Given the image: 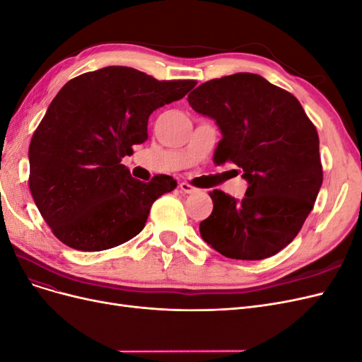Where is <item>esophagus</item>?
Listing matches in <instances>:
<instances>
[{
    "instance_id": "obj_1",
    "label": "esophagus",
    "mask_w": 362,
    "mask_h": 362,
    "mask_svg": "<svg viewBox=\"0 0 362 362\" xmlns=\"http://www.w3.org/2000/svg\"><path fill=\"white\" fill-rule=\"evenodd\" d=\"M178 189H180L182 193H187V194H192V193H198V192H199V189L193 187V185H192V184H189V182H180Z\"/></svg>"
}]
</instances>
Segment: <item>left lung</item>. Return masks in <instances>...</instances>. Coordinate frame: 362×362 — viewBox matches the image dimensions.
Masks as SVG:
<instances>
[{
    "label": "left lung",
    "instance_id": "obj_1",
    "mask_svg": "<svg viewBox=\"0 0 362 362\" xmlns=\"http://www.w3.org/2000/svg\"><path fill=\"white\" fill-rule=\"evenodd\" d=\"M187 101L221 129L214 163L237 164L249 184L242 201L210 192L204 242L226 258L278 254L299 234L323 182L314 124L290 92L249 72L206 81Z\"/></svg>",
    "mask_w": 362,
    "mask_h": 362
}]
</instances>
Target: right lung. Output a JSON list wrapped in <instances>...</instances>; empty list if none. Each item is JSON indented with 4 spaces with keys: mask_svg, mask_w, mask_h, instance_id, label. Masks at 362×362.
<instances>
[{
    "mask_svg": "<svg viewBox=\"0 0 362 362\" xmlns=\"http://www.w3.org/2000/svg\"><path fill=\"white\" fill-rule=\"evenodd\" d=\"M196 81H158L127 66L75 76L49 104L30 141V192L43 221L66 246L98 252L122 245L145 228L169 175L134 180L120 164L148 139V119L178 101Z\"/></svg>",
    "mask_w": 362,
    "mask_h": 362,
    "instance_id": "right-lung-1",
    "label": "right lung"
}]
</instances>
